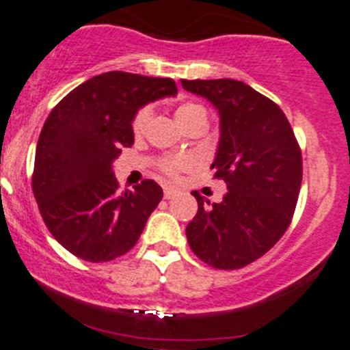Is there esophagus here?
Here are the masks:
<instances>
[{"label":"esophagus","mask_w":350,"mask_h":350,"mask_svg":"<svg viewBox=\"0 0 350 350\" xmlns=\"http://www.w3.org/2000/svg\"><path fill=\"white\" fill-rule=\"evenodd\" d=\"M176 196H178V192H176L174 188H171V187L163 188V197H165V199H172V197H176Z\"/></svg>","instance_id":"obj_1"}]
</instances>
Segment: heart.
<instances>
[{
	"label": "heart",
	"instance_id": "obj_1",
	"mask_svg": "<svg viewBox=\"0 0 350 350\" xmlns=\"http://www.w3.org/2000/svg\"><path fill=\"white\" fill-rule=\"evenodd\" d=\"M206 109L197 102H183L179 103L178 107H176V120L179 121L181 126H188L193 121L200 120V118H206ZM151 120V107L150 105H144V107L139 109L135 112V116H133L132 121V130L135 135H142L148 129V124H150ZM193 160L187 154H176V157H165L160 160L158 163V169L162 174H165L167 178H178L181 172L188 171V169H192Z\"/></svg>",
	"mask_w": 350,
	"mask_h": 350
}]
</instances>
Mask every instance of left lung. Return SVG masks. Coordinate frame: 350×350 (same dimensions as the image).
<instances>
[{"label": "left lung", "mask_w": 350, "mask_h": 350, "mask_svg": "<svg viewBox=\"0 0 350 350\" xmlns=\"http://www.w3.org/2000/svg\"><path fill=\"white\" fill-rule=\"evenodd\" d=\"M220 114V142L211 163L224 179L221 202L199 193L187 239L202 262L239 269L262 257L291 226L301 188L303 158L291 123L273 100L234 79L187 81Z\"/></svg>", "instance_id": "8db88e82"}]
</instances>
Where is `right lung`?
Listing matches in <instances>:
<instances>
[{"label": "right lung", "mask_w": 350, "mask_h": 350, "mask_svg": "<svg viewBox=\"0 0 350 350\" xmlns=\"http://www.w3.org/2000/svg\"><path fill=\"white\" fill-rule=\"evenodd\" d=\"M176 93L172 79L107 72L70 91L51 111L36 144L31 188L49 232L70 254L107 262L141 238L162 188L144 179L118 192L112 162L133 144L135 112Z\"/></svg>", "instance_id": "right-lung-1"}]
</instances>
